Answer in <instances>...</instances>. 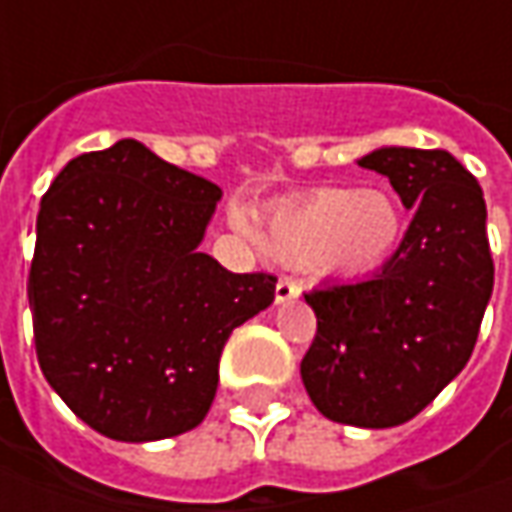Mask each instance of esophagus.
<instances>
[{
  "mask_svg": "<svg viewBox=\"0 0 512 512\" xmlns=\"http://www.w3.org/2000/svg\"><path fill=\"white\" fill-rule=\"evenodd\" d=\"M300 294V283L297 280H291V277H280L277 280V286H274V300L277 303H289Z\"/></svg>",
  "mask_w": 512,
  "mask_h": 512,
  "instance_id": "esophagus-1",
  "label": "esophagus"
}]
</instances>
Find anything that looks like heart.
Here are the masks:
<instances>
[{
    "label": "heart",
    "instance_id": "heart-1",
    "mask_svg": "<svg viewBox=\"0 0 512 512\" xmlns=\"http://www.w3.org/2000/svg\"><path fill=\"white\" fill-rule=\"evenodd\" d=\"M405 215L385 189L326 186L266 212L255 240L286 263L311 260L323 272L360 274L382 266L402 238Z\"/></svg>",
    "mask_w": 512,
    "mask_h": 512
}]
</instances>
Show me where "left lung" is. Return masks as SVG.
Segmentation results:
<instances>
[{"label":"left lung","mask_w":512,"mask_h":512,"mask_svg":"<svg viewBox=\"0 0 512 512\" xmlns=\"http://www.w3.org/2000/svg\"><path fill=\"white\" fill-rule=\"evenodd\" d=\"M385 175L414 221L379 272L306 294L317 314L300 362L331 422L394 428L414 419L470 360L493 294L479 181L445 150L382 147L357 161Z\"/></svg>","instance_id":"left-lung-1"}]
</instances>
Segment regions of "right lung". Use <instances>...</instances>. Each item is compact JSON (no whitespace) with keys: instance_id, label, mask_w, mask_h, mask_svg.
<instances>
[{"instance_id":"right-lung-1","label":"right lung","mask_w":512,"mask_h":512,"mask_svg":"<svg viewBox=\"0 0 512 512\" xmlns=\"http://www.w3.org/2000/svg\"><path fill=\"white\" fill-rule=\"evenodd\" d=\"M221 186L124 138L56 175L27 277L42 374L101 436L155 442L201 425L229 334L277 277L198 252Z\"/></svg>"}]
</instances>
